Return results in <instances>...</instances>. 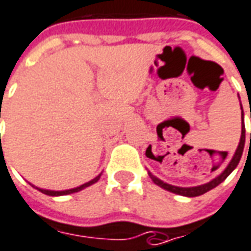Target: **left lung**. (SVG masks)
Returning a JSON list of instances; mask_svg holds the SVG:
<instances>
[{
  "label": "left lung",
  "instance_id": "1",
  "mask_svg": "<svg viewBox=\"0 0 251 251\" xmlns=\"http://www.w3.org/2000/svg\"><path fill=\"white\" fill-rule=\"evenodd\" d=\"M245 124H243V111H242V134H241V141H239V145H238V148H236V152L234 157L231 159V162L227 166V168L224 170L222 174L216 176L215 179H212L211 182H208V183H205V185H201V186H196V187H178V186H173V185H168L166 182H163L159 178H156L155 175H152L151 173H148L151 176V179L155 182L157 186L163 187V189H166L168 192L175 193V194H179V196H186V197H197V196H201V194H204V193L209 192L212 190L213 187H216L217 185H220L222 182H223L227 176H228L235 167L238 166V163L241 160L242 153H243V148H245ZM250 144H251V134H250Z\"/></svg>",
  "mask_w": 251,
  "mask_h": 251
}]
</instances>
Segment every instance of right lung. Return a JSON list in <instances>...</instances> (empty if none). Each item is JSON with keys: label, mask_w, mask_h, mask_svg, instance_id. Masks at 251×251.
<instances>
[{"label": "right lung", "mask_w": 251, "mask_h": 251, "mask_svg": "<svg viewBox=\"0 0 251 251\" xmlns=\"http://www.w3.org/2000/svg\"><path fill=\"white\" fill-rule=\"evenodd\" d=\"M99 178H100V175H98L96 178H94L92 180H89V182H87V183H84V185H81V186L78 187H75V189H69V190H62V192H54V190H45V189H38V190H40L42 193H45V194H47V196H65V194H72V193H77L80 192V190H83V189H85V187L91 186V185H94L95 182H98L99 180Z\"/></svg>", "instance_id": "1"}]
</instances>
